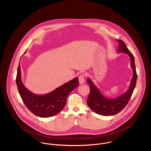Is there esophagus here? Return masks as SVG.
Returning a JSON list of instances; mask_svg holds the SVG:
<instances>
[{
  "label": "esophagus",
  "instance_id": "1",
  "mask_svg": "<svg viewBox=\"0 0 151 151\" xmlns=\"http://www.w3.org/2000/svg\"><path fill=\"white\" fill-rule=\"evenodd\" d=\"M79 81L80 84H83L85 83V80H84V76L83 75H81L79 76Z\"/></svg>",
  "mask_w": 151,
  "mask_h": 151
}]
</instances>
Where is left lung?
Returning <instances> with one entry per match:
<instances>
[{
  "label": "left lung",
  "instance_id": "left-lung-1",
  "mask_svg": "<svg viewBox=\"0 0 151 151\" xmlns=\"http://www.w3.org/2000/svg\"><path fill=\"white\" fill-rule=\"evenodd\" d=\"M118 42L117 53L127 54L130 58V65L133 75L127 91L115 98H108L104 96L100 90L94 85L92 79L88 78L86 82L90 85V93L87 99V105L96 113L104 116L113 115L119 113L127 105L136 86L137 74L135 65V59L129 50L126 45L121 40H116Z\"/></svg>",
  "mask_w": 151,
  "mask_h": 151
}]
</instances>
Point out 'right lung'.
<instances>
[{
    "label": "right lung",
    "mask_w": 151,
    "mask_h": 151,
    "mask_svg": "<svg viewBox=\"0 0 151 151\" xmlns=\"http://www.w3.org/2000/svg\"><path fill=\"white\" fill-rule=\"evenodd\" d=\"M16 81L19 94L26 106L35 115L42 118L50 117L59 113L65 107L69 93L79 86L78 78H75L48 93H33L22 81L20 63Z\"/></svg>",
    "instance_id": "right-lung-1"
}]
</instances>
